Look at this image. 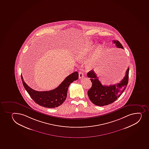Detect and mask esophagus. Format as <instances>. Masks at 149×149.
<instances>
[{"mask_svg": "<svg viewBox=\"0 0 149 149\" xmlns=\"http://www.w3.org/2000/svg\"><path fill=\"white\" fill-rule=\"evenodd\" d=\"M84 77V74H83V72H79V79L83 78Z\"/></svg>", "mask_w": 149, "mask_h": 149, "instance_id": "34e87169", "label": "esophagus"}]
</instances>
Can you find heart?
<instances>
[{
    "label": "heart",
    "mask_w": 149,
    "mask_h": 149,
    "mask_svg": "<svg viewBox=\"0 0 149 149\" xmlns=\"http://www.w3.org/2000/svg\"><path fill=\"white\" fill-rule=\"evenodd\" d=\"M93 48L94 45L91 42H88L82 45L78 52V59L80 61H83L86 57V56L88 55L91 52ZM101 53V46L100 45H97L95 48V50L92 55L86 62V68L88 69L92 68L96 65Z\"/></svg>",
    "instance_id": "heart-1"
}]
</instances>
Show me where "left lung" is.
I'll list each match as a JSON object with an SVG mask.
<instances>
[{
  "label": "left lung",
  "instance_id": "8db88e82",
  "mask_svg": "<svg viewBox=\"0 0 149 149\" xmlns=\"http://www.w3.org/2000/svg\"><path fill=\"white\" fill-rule=\"evenodd\" d=\"M117 48L124 49L121 43L118 40H113ZM129 68L126 71V75L123 80L116 84L103 86L99 81L98 77L91 70L87 74L91 78L92 86L88 91V94L92 103L98 106H104L113 103L123 93L127 86L129 81Z\"/></svg>",
  "mask_w": 149,
  "mask_h": 149
}]
</instances>
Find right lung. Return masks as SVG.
Instances as JSON below:
<instances>
[{"label": "right lung", "instance_id": "1", "mask_svg": "<svg viewBox=\"0 0 149 149\" xmlns=\"http://www.w3.org/2000/svg\"><path fill=\"white\" fill-rule=\"evenodd\" d=\"M21 77L25 89L35 103L45 107L55 108L61 106L66 100L69 85L78 79L79 74L77 71L74 72L66 77L55 89L46 91H38L33 89L25 83L22 75Z\"/></svg>", "mask_w": 149, "mask_h": 149}]
</instances>
